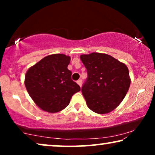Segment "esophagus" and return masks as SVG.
<instances>
[{
	"label": "esophagus",
	"mask_w": 155,
	"mask_h": 155,
	"mask_svg": "<svg viewBox=\"0 0 155 155\" xmlns=\"http://www.w3.org/2000/svg\"><path fill=\"white\" fill-rule=\"evenodd\" d=\"M82 80H78V81H77V83H78V84H79L80 87H82Z\"/></svg>",
	"instance_id": "esophagus-1"
}]
</instances>
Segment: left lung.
Here are the masks:
<instances>
[{
  "label": "left lung",
  "mask_w": 155,
  "mask_h": 155,
  "mask_svg": "<svg viewBox=\"0 0 155 155\" xmlns=\"http://www.w3.org/2000/svg\"><path fill=\"white\" fill-rule=\"evenodd\" d=\"M80 59L87 71L82 87L87 107L99 114L112 111L121 103L130 87L128 67L101 53L81 55Z\"/></svg>",
  "instance_id": "8db88e82"
}]
</instances>
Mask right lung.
Here are the masks:
<instances>
[{
    "instance_id": "right-lung-1",
    "label": "right lung",
    "mask_w": 155,
    "mask_h": 155,
    "mask_svg": "<svg viewBox=\"0 0 155 155\" xmlns=\"http://www.w3.org/2000/svg\"><path fill=\"white\" fill-rule=\"evenodd\" d=\"M71 57L51 54L42 58L27 71L25 84L29 96L40 109L56 113L69 104L75 93L80 91L68 69Z\"/></svg>"
}]
</instances>
